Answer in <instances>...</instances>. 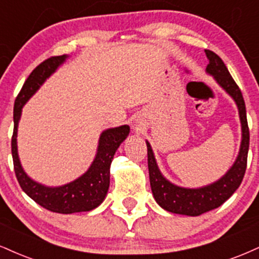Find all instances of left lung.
I'll return each mask as SVG.
<instances>
[{
	"label": "left lung",
	"instance_id": "1",
	"mask_svg": "<svg viewBox=\"0 0 259 259\" xmlns=\"http://www.w3.org/2000/svg\"><path fill=\"white\" fill-rule=\"evenodd\" d=\"M205 54L208 59L206 72L213 76L216 82L232 96L239 110L242 136L239 154L233 166L227 171L226 175L211 185L200 187V188H183V187L174 185L163 176L155 161L151 145L148 141H146L149 182H151L152 193H153L155 201L169 212L187 214V216H199V214L213 210L232 197L233 193L239 188L240 183L244 179L246 165H247L248 145H250V132H248L245 101L241 90L230 76L228 68L224 65L222 59L216 53L206 49Z\"/></svg>",
	"mask_w": 259,
	"mask_h": 259
}]
</instances>
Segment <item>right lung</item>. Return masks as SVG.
<instances>
[{"label":"right lung","instance_id":"1","mask_svg":"<svg viewBox=\"0 0 259 259\" xmlns=\"http://www.w3.org/2000/svg\"><path fill=\"white\" fill-rule=\"evenodd\" d=\"M67 55L52 57L37 66L18 94L14 102V130L12 136V155L15 176L21 189L37 204L47 210L58 213H74L92 211L105 200L110 187V166L120 143L129 135V125H121L105 130L100 135L95 159L87 172L67 185L60 187H47L36 182L26 175L18 155L17 135L18 124L21 117L23 106L29 101L47 78L64 64Z\"/></svg>","mask_w":259,"mask_h":259}]
</instances>
